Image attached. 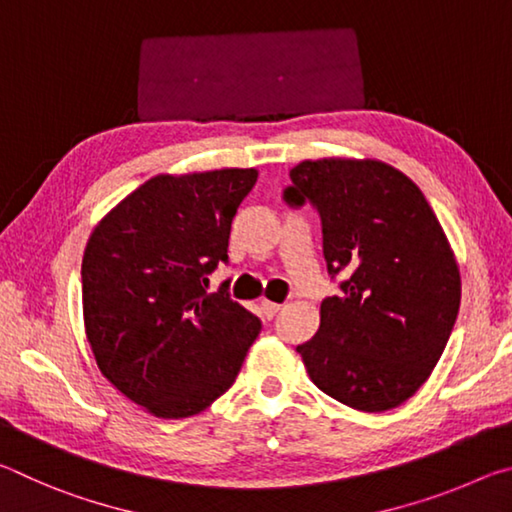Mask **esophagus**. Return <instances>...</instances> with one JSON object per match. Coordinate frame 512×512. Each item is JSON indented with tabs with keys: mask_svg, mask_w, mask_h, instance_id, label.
I'll return each mask as SVG.
<instances>
[{
	"mask_svg": "<svg viewBox=\"0 0 512 512\" xmlns=\"http://www.w3.org/2000/svg\"><path fill=\"white\" fill-rule=\"evenodd\" d=\"M280 307H282V305H277V302L262 300V311H264L266 318H273V316L277 314V311H280Z\"/></svg>",
	"mask_w": 512,
	"mask_h": 512,
	"instance_id": "1",
	"label": "esophagus"
}]
</instances>
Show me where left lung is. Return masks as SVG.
<instances>
[{
	"label": "left lung",
	"mask_w": 512,
	"mask_h": 512,
	"mask_svg": "<svg viewBox=\"0 0 512 512\" xmlns=\"http://www.w3.org/2000/svg\"><path fill=\"white\" fill-rule=\"evenodd\" d=\"M289 176L284 201L316 207L327 271L345 277L296 348L309 379L350 409H395L436 368L461 305L443 225L420 187L381 160H305Z\"/></svg>",
	"instance_id": "8db88e82"
}]
</instances>
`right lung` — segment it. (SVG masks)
Segmentation results:
<instances>
[{"instance_id": "1", "label": "right lung", "mask_w": 512, "mask_h": 512, "mask_svg": "<svg viewBox=\"0 0 512 512\" xmlns=\"http://www.w3.org/2000/svg\"><path fill=\"white\" fill-rule=\"evenodd\" d=\"M257 169L160 173L94 225L83 253V323L94 361L155 418H189L235 384L262 323L207 275Z\"/></svg>"}]
</instances>
